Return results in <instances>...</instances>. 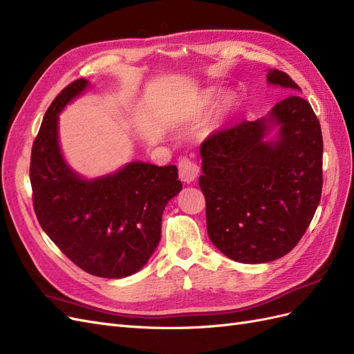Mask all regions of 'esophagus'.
I'll list each match as a JSON object with an SVG mask.
<instances>
[{
	"label": "esophagus",
	"mask_w": 354,
	"mask_h": 354,
	"mask_svg": "<svg viewBox=\"0 0 354 354\" xmlns=\"http://www.w3.org/2000/svg\"><path fill=\"white\" fill-rule=\"evenodd\" d=\"M178 174L181 181H185V183H192V181H195L199 176V167L192 159L181 158L178 160Z\"/></svg>",
	"instance_id": "1"
}]
</instances>
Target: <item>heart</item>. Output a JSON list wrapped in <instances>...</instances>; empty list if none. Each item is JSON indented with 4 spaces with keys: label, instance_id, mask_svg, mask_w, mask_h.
I'll return each instance as SVG.
<instances>
[{
    "label": "heart",
    "instance_id": "1",
    "mask_svg": "<svg viewBox=\"0 0 354 354\" xmlns=\"http://www.w3.org/2000/svg\"><path fill=\"white\" fill-rule=\"evenodd\" d=\"M195 115H196V111H194V109H187V111L180 112V113L174 118V121H176V124H186V122H189V121L194 120Z\"/></svg>",
    "mask_w": 354,
    "mask_h": 354
}]
</instances>
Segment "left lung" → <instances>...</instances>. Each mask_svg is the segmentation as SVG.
I'll return each instance as SVG.
<instances>
[{
    "mask_svg": "<svg viewBox=\"0 0 354 354\" xmlns=\"http://www.w3.org/2000/svg\"><path fill=\"white\" fill-rule=\"evenodd\" d=\"M267 82L299 90L272 69ZM274 126L278 136L266 141ZM324 140L317 116L298 94L269 116L214 131L201 145L199 187L211 242L229 259L259 264L281 259L303 238L322 195Z\"/></svg>",
    "mask_w": 354,
    "mask_h": 354,
    "instance_id": "obj_1",
    "label": "left lung"
}]
</instances>
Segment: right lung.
I'll list each match as a JSON object with an SVG mask.
<instances>
[{
	"label": "right lung",
	"mask_w": 354,
	"mask_h": 354,
	"mask_svg": "<svg viewBox=\"0 0 354 354\" xmlns=\"http://www.w3.org/2000/svg\"><path fill=\"white\" fill-rule=\"evenodd\" d=\"M88 87L80 78L63 88L42 120L30 153L32 201L48 238L80 269L118 277L138 272L160 239L162 212L178 195L176 165L130 162L115 174L84 180L62 156L57 121L62 109Z\"/></svg>",
	"instance_id": "add662e5"
}]
</instances>
